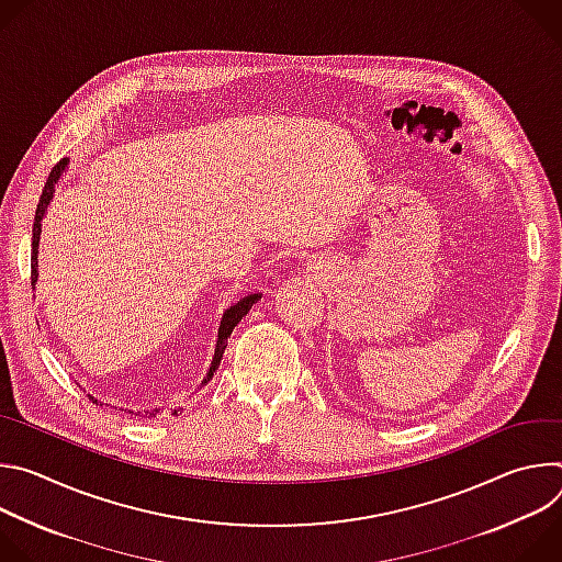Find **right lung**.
<instances>
[{"instance_id": "1", "label": "right lung", "mask_w": 562, "mask_h": 562, "mask_svg": "<svg viewBox=\"0 0 562 562\" xmlns=\"http://www.w3.org/2000/svg\"><path fill=\"white\" fill-rule=\"evenodd\" d=\"M64 169H66V159H59V162L53 167V171H50L46 184H44V191H42V198H40V204H37V211H35V224H33V256H31V284H33V286H35V282H37V247H40V233H42V217H44V211H46V206H48V202H50V198H53L55 184H57L59 176L64 173ZM258 300H260V293L247 295V297H243L235 306H231V308L224 313L220 331H217V345H215V356H213V362H211V369H209V378L213 375V371L217 369V364H220V360H222V353H224V349H226V340H228L231 331L237 327L239 319H243V317L249 313V308H251ZM91 400H93V397H91ZM93 403L98 405V400H93ZM178 412H182V409H180V407H178V409H171V416H176ZM128 414H133V412H128ZM146 414H148V412H146ZM155 414H157V412H155ZM155 414H150V416H155Z\"/></svg>"}]
</instances>
